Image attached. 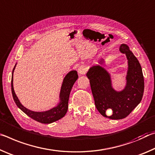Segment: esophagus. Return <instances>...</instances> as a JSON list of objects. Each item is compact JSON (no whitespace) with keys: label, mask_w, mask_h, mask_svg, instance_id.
I'll list each match as a JSON object with an SVG mask.
<instances>
[{"label":"esophagus","mask_w":155,"mask_h":155,"mask_svg":"<svg viewBox=\"0 0 155 155\" xmlns=\"http://www.w3.org/2000/svg\"><path fill=\"white\" fill-rule=\"evenodd\" d=\"M78 72L80 75H84L86 72H87V68L84 66H80L78 68Z\"/></svg>","instance_id":"esophagus-1"}]
</instances>
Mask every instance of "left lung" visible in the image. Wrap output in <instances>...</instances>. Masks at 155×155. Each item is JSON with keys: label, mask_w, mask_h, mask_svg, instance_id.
<instances>
[{"label": "left lung", "mask_w": 155, "mask_h": 155, "mask_svg": "<svg viewBox=\"0 0 155 155\" xmlns=\"http://www.w3.org/2000/svg\"><path fill=\"white\" fill-rule=\"evenodd\" d=\"M120 51L126 54L128 60L126 84L123 90H115L110 73L100 65L91 67L87 76L90 80L95 104L101 115L111 120H121L127 117L141 101L144 91V80L138 60L128 45L121 44ZM104 60H100V64ZM112 110L110 116L105 113Z\"/></svg>", "instance_id": "1"}]
</instances>
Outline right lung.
Instances as JSON below:
<instances>
[{"label":"right lung","mask_w":155,"mask_h":155,"mask_svg":"<svg viewBox=\"0 0 155 155\" xmlns=\"http://www.w3.org/2000/svg\"><path fill=\"white\" fill-rule=\"evenodd\" d=\"M16 64L12 71V93L13 96L14 100L20 110L26 114L33 120L38 121L42 124H51L60 120L64 117L68 110V103L69 95L71 91L73 84L75 81L78 80V75L76 71H71L68 72L63 80V82L61 87L60 93V102L55 107L52 108L49 110L43 111V112H35L32 111L29 109L25 108L24 106L20 103V100L14 92V86H13V74L16 67Z\"/></svg>","instance_id":"obj_1"}]
</instances>
